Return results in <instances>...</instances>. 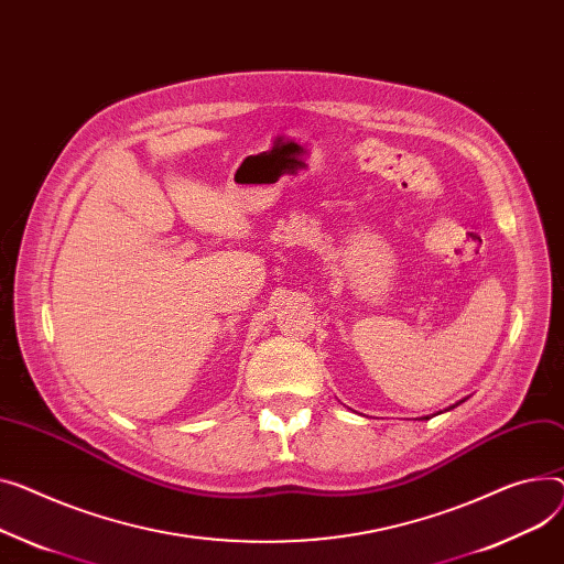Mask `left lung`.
<instances>
[{
	"mask_svg": "<svg viewBox=\"0 0 564 564\" xmlns=\"http://www.w3.org/2000/svg\"><path fill=\"white\" fill-rule=\"evenodd\" d=\"M460 403H463V401H458V403H456V405H460ZM456 405H448V408H446V410H452V408H456ZM426 420H429V417H426Z\"/></svg>",
	"mask_w": 564,
	"mask_h": 564,
	"instance_id": "8db88e82",
	"label": "left lung"
}]
</instances>
